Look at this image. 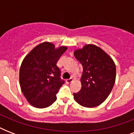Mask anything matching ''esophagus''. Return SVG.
I'll use <instances>...</instances> for the list:
<instances>
[{"mask_svg": "<svg viewBox=\"0 0 134 134\" xmlns=\"http://www.w3.org/2000/svg\"><path fill=\"white\" fill-rule=\"evenodd\" d=\"M73 81H74L73 79H72V78H70V79H69L66 80V82H67V83H71Z\"/></svg>", "mask_w": 134, "mask_h": 134, "instance_id": "1", "label": "esophagus"}]
</instances>
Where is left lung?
<instances>
[{
    "label": "left lung",
    "instance_id": "8db88e82",
    "mask_svg": "<svg viewBox=\"0 0 134 134\" xmlns=\"http://www.w3.org/2000/svg\"><path fill=\"white\" fill-rule=\"evenodd\" d=\"M76 58L83 66L81 89L74 93L77 103L87 108L103 103L112 90L115 81L116 68L112 58L102 48L87 44L74 51Z\"/></svg>",
    "mask_w": 134,
    "mask_h": 134
}]
</instances>
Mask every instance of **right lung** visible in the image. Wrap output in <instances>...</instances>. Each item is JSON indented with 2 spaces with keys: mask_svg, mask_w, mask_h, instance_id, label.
Wrapping results in <instances>:
<instances>
[{
  "mask_svg": "<svg viewBox=\"0 0 134 134\" xmlns=\"http://www.w3.org/2000/svg\"><path fill=\"white\" fill-rule=\"evenodd\" d=\"M67 49L65 46L55 48L51 43L43 42L24 59L19 71L20 86L32 106L46 108L57 99L56 94L65 81L61 79L56 64Z\"/></svg>",
  "mask_w": 134,
  "mask_h": 134,
  "instance_id": "right-lung-1",
  "label": "right lung"
}]
</instances>
